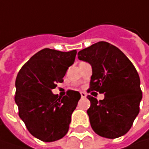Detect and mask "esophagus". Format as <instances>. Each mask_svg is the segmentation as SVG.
Here are the masks:
<instances>
[{
  "label": "esophagus",
  "mask_w": 149,
  "mask_h": 149,
  "mask_svg": "<svg viewBox=\"0 0 149 149\" xmlns=\"http://www.w3.org/2000/svg\"><path fill=\"white\" fill-rule=\"evenodd\" d=\"M81 98H85V97H87V93H81Z\"/></svg>",
  "instance_id": "34e87169"
}]
</instances>
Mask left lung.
Listing matches in <instances>:
<instances>
[{
  "mask_svg": "<svg viewBox=\"0 0 149 149\" xmlns=\"http://www.w3.org/2000/svg\"><path fill=\"white\" fill-rule=\"evenodd\" d=\"M77 56L92 66L87 92L104 93L102 100L87 97L91 102L87 113L92 128L107 139L126 134L139 114L143 97L136 68L121 50L106 42H97Z\"/></svg>",
  "mask_w": 149,
  "mask_h": 149,
  "instance_id": "obj_1",
  "label": "left lung"
}]
</instances>
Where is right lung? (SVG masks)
<instances>
[{
    "instance_id": "obj_1",
    "label": "right lung",
    "mask_w": 149,
    "mask_h": 149,
    "mask_svg": "<svg viewBox=\"0 0 149 149\" xmlns=\"http://www.w3.org/2000/svg\"><path fill=\"white\" fill-rule=\"evenodd\" d=\"M77 51L64 52L45 48L32 56L19 71L16 79L15 102L30 133L43 142L63 138L81 94L68 91L63 97L52 90L63 81L68 68L75 62Z\"/></svg>"
}]
</instances>
